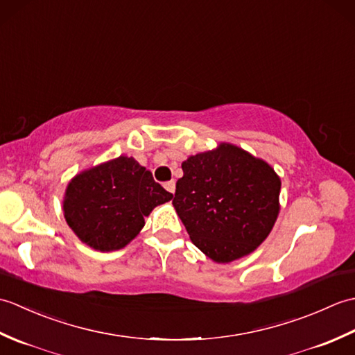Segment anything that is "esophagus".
<instances>
[{
    "label": "esophagus",
    "mask_w": 355,
    "mask_h": 355,
    "mask_svg": "<svg viewBox=\"0 0 355 355\" xmlns=\"http://www.w3.org/2000/svg\"><path fill=\"white\" fill-rule=\"evenodd\" d=\"M163 186L168 192H171V193L175 192V182H173V180H171V182H166Z\"/></svg>",
    "instance_id": "esophagus-1"
}]
</instances>
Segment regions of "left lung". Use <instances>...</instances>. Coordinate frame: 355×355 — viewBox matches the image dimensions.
Wrapping results in <instances>:
<instances>
[{"instance_id":"1","label":"left lung","mask_w":355,"mask_h":355,"mask_svg":"<svg viewBox=\"0 0 355 355\" xmlns=\"http://www.w3.org/2000/svg\"><path fill=\"white\" fill-rule=\"evenodd\" d=\"M172 205L192 243L215 262L252 253L279 214L281 180L244 149L220 148L187 158Z\"/></svg>"}]
</instances>
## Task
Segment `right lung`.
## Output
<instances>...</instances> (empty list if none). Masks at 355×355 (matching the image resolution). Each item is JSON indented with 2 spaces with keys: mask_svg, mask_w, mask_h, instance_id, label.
<instances>
[{
  "mask_svg": "<svg viewBox=\"0 0 355 355\" xmlns=\"http://www.w3.org/2000/svg\"><path fill=\"white\" fill-rule=\"evenodd\" d=\"M172 198L132 157L80 172L67 186L64 215L82 243L99 252L125 247L153 209Z\"/></svg>",
  "mask_w": 355,
  "mask_h": 355,
  "instance_id": "add662e5",
  "label": "right lung"
}]
</instances>
